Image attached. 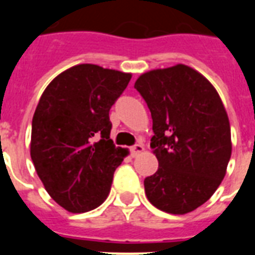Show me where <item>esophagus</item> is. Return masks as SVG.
Instances as JSON below:
<instances>
[{
    "label": "esophagus",
    "mask_w": 255,
    "mask_h": 255,
    "mask_svg": "<svg viewBox=\"0 0 255 255\" xmlns=\"http://www.w3.org/2000/svg\"><path fill=\"white\" fill-rule=\"evenodd\" d=\"M144 152V145L143 144H135L133 147H131V155L135 157V156L140 155Z\"/></svg>",
    "instance_id": "1"
}]
</instances>
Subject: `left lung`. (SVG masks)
<instances>
[{
  "label": "left lung",
  "instance_id": "1",
  "mask_svg": "<svg viewBox=\"0 0 255 255\" xmlns=\"http://www.w3.org/2000/svg\"><path fill=\"white\" fill-rule=\"evenodd\" d=\"M135 88L151 111V147L159 161L144 180L145 196L167 213L193 212L226 174L232 136L225 106L202 74L181 63L141 74Z\"/></svg>",
  "mask_w": 255,
  "mask_h": 255
}]
</instances>
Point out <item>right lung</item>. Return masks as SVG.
<instances>
[{
	"label": "right lung",
	"instance_id": "add662e5",
	"mask_svg": "<svg viewBox=\"0 0 255 255\" xmlns=\"http://www.w3.org/2000/svg\"><path fill=\"white\" fill-rule=\"evenodd\" d=\"M131 73L82 63L54 78L38 102L30 156L50 197L71 213L102 205L129 153L110 139V108Z\"/></svg>",
	"mask_w": 255,
	"mask_h": 255
}]
</instances>
